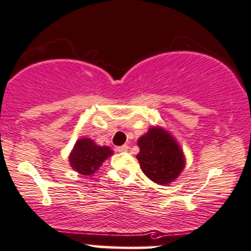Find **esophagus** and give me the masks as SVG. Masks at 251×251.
<instances>
[{"label":"esophagus","mask_w":251,"mask_h":251,"mask_svg":"<svg viewBox=\"0 0 251 251\" xmlns=\"http://www.w3.org/2000/svg\"><path fill=\"white\" fill-rule=\"evenodd\" d=\"M128 145H122V146H118L117 149H116V150L118 151V152H126V151H128Z\"/></svg>","instance_id":"esophagus-1"}]
</instances>
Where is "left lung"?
Returning a JSON list of instances; mask_svg holds the SVG:
<instances>
[{"mask_svg":"<svg viewBox=\"0 0 251 251\" xmlns=\"http://www.w3.org/2000/svg\"><path fill=\"white\" fill-rule=\"evenodd\" d=\"M136 155L144 175L160 185L177 179L185 167V156L175 136L161 126H151L138 139Z\"/></svg>","mask_w":251,"mask_h":251,"instance_id":"8db88e82","label":"left lung"}]
</instances>
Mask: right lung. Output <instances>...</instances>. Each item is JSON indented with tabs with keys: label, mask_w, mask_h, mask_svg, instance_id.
Returning <instances> with one entry per match:
<instances>
[{
	"label": "right lung",
	"mask_w": 251,
	"mask_h": 251,
	"mask_svg": "<svg viewBox=\"0 0 251 251\" xmlns=\"http://www.w3.org/2000/svg\"><path fill=\"white\" fill-rule=\"evenodd\" d=\"M112 155L113 151L108 146L98 145L90 138H81L76 140L69 153V163L80 175L91 176Z\"/></svg>",
	"instance_id": "right-lung-1"
}]
</instances>
